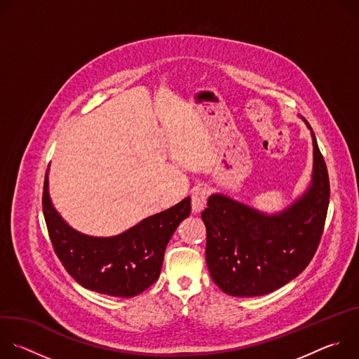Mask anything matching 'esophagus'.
Returning a JSON list of instances; mask_svg holds the SVG:
<instances>
[{
	"label": "esophagus",
	"mask_w": 359,
	"mask_h": 359,
	"mask_svg": "<svg viewBox=\"0 0 359 359\" xmlns=\"http://www.w3.org/2000/svg\"><path fill=\"white\" fill-rule=\"evenodd\" d=\"M209 197V189L204 184H198L191 191V209L193 213H200L204 206H206V201Z\"/></svg>",
	"instance_id": "esophagus-1"
}]
</instances>
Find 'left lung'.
<instances>
[{
	"mask_svg": "<svg viewBox=\"0 0 359 359\" xmlns=\"http://www.w3.org/2000/svg\"><path fill=\"white\" fill-rule=\"evenodd\" d=\"M311 183L278 213H264L229 196L208 200L206 263L210 277L233 297H259L285 285L310 264L320 244L328 203L330 179L316 135Z\"/></svg>",
	"mask_w": 359,
	"mask_h": 359,
	"instance_id": "8db88e82",
	"label": "left lung"
}]
</instances>
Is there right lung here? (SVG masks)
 I'll return each mask as SVG.
<instances>
[{
	"label": "right lung",
	"mask_w": 359,
	"mask_h": 359,
	"mask_svg": "<svg viewBox=\"0 0 359 359\" xmlns=\"http://www.w3.org/2000/svg\"><path fill=\"white\" fill-rule=\"evenodd\" d=\"M48 173L49 168L43 182V217L55 254L71 277L88 290L122 298L135 297L156 283L166 245L190 215V197L118 236L93 237L72 229L55 210Z\"/></svg>",
	"instance_id": "add662e5"
}]
</instances>
